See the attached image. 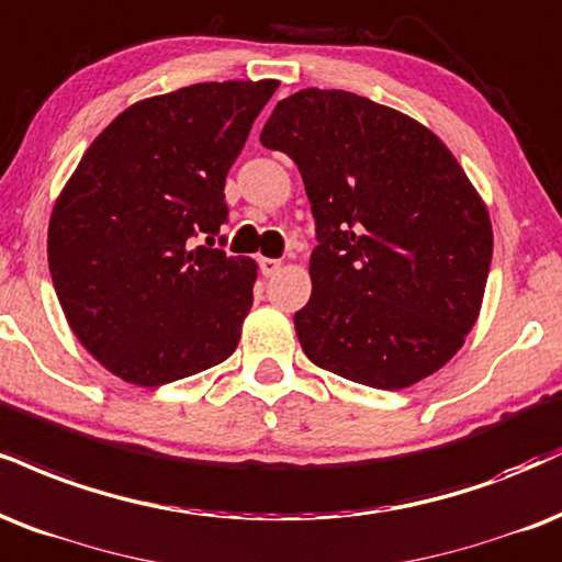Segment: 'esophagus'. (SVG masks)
Listing matches in <instances>:
<instances>
[{
    "label": "esophagus",
    "instance_id": "obj_1",
    "mask_svg": "<svg viewBox=\"0 0 562 562\" xmlns=\"http://www.w3.org/2000/svg\"><path fill=\"white\" fill-rule=\"evenodd\" d=\"M259 269L263 277H274L282 269V261L280 259H259Z\"/></svg>",
    "mask_w": 562,
    "mask_h": 562
}]
</instances>
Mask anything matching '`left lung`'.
Here are the masks:
<instances>
[{
	"label": "left lung",
	"mask_w": 562,
	"mask_h": 562,
	"mask_svg": "<svg viewBox=\"0 0 562 562\" xmlns=\"http://www.w3.org/2000/svg\"><path fill=\"white\" fill-rule=\"evenodd\" d=\"M261 144L299 165L316 222L314 288L293 316L303 353L376 390L442 369L492 261L490 214L450 148L408 114L322 88L282 99Z\"/></svg>",
	"instance_id": "1"
}]
</instances>
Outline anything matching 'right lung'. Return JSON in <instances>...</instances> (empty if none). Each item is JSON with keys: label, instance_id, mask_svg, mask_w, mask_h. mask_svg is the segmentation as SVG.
Segmentation results:
<instances>
[{"label": "right lung", "instance_id": "obj_1", "mask_svg": "<svg viewBox=\"0 0 562 562\" xmlns=\"http://www.w3.org/2000/svg\"><path fill=\"white\" fill-rule=\"evenodd\" d=\"M277 80L195 83L127 106L88 146L49 220L67 324L120 380L199 374L238 348L256 263L227 256L225 178ZM204 234L206 247L194 240Z\"/></svg>", "mask_w": 562, "mask_h": 562}]
</instances>
